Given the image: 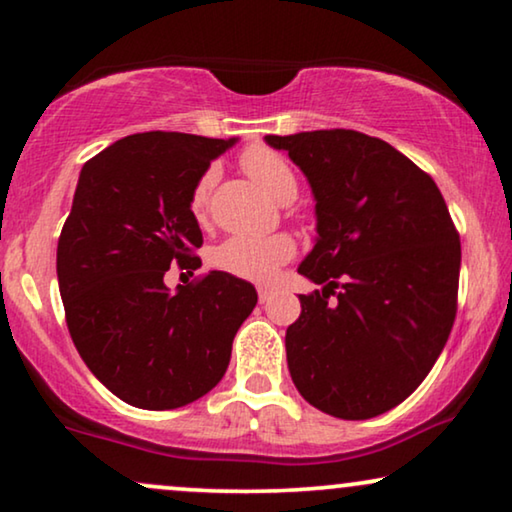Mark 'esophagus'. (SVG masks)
<instances>
[{
  "label": "esophagus",
  "instance_id": "1",
  "mask_svg": "<svg viewBox=\"0 0 512 512\" xmlns=\"http://www.w3.org/2000/svg\"><path fill=\"white\" fill-rule=\"evenodd\" d=\"M270 296H272L270 286H258V300H261V303H265V300H270Z\"/></svg>",
  "mask_w": 512,
  "mask_h": 512
}]
</instances>
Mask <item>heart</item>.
Segmentation results:
<instances>
[{"label":"heart","instance_id":"1","mask_svg":"<svg viewBox=\"0 0 512 512\" xmlns=\"http://www.w3.org/2000/svg\"><path fill=\"white\" fill-rule=\"evenodd\" d=\"M242 170L256 184H261L277 202H291L298 193V179L293 167L282 153L268 146H249L240 156ZM216 181V172L207 170L195 181L191 191V212L198 221H205L209 193ZM296 254V242L291 235H233L212 249V265L228 275L251 279V282H270L275 272Z\"/></svg>","mask_w":512,"mask_h":512}]
</instances>
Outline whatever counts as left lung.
Instances as JSON below:
<instances>
[{"label": "left lung", "mask_w": 512, "mask_h": 512, "mask_svg": "<svg viewBox=\"0 0 512 512\" xmlns=\"http://www.w3.org/2000/svg\"><path fill=\"white\" fill-rule=\"evenodd\" d=\"M265 142L289 151L317 200V244L298 272L326 286L300 296L286 328L291 380L326 415H382L450 338L461 268L452 216L436 181L377 137L335 128Z\"/></svg>", "instance_id": "left-lung-1"}]
</instances>
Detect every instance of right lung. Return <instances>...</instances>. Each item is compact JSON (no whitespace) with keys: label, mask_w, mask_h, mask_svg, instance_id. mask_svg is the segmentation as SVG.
Listing matches in <instances>:
<instances>
[{"label":"right lung","mask_w":512,"mask_h":512,"mask_svg":"<svg viewBox=\"0 0 512 512\" xmlns=\"http://www.w3.org/2000/svg\"><path fill=\"white\" fill-rule=\"evenodd\" d=\"M237 139L139 132L81 167L58 240V284L81 359L121 401L172 410L221 382L256 289L228 272L170 291L172 263L200 268L195 181Z\"/></svg>","instance_id":"obj_1"}]
</instances>
